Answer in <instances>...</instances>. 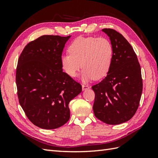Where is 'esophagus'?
<instances>
[{"mask_svg":"<svg viewBox=\"0 0 158 158\" xmlns=\"http://www.w3.org/2000/svg\"><path fill=\"white\" fill-rule=\"evenodd\" d=\"M82 89H83V90H85V89H88L89 88V87L88 86V85H87L82 84Z\"/></svg>","mask_w":158,"mask_h":158,"instance_id":"esophagus-1","label":"esophagus"}]
</instances>
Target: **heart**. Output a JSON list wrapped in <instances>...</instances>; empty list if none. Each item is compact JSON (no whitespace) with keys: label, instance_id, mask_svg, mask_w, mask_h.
Listing matches in <instances>:
<instances>
[{"label":"heart","instance_id":"obj_1","mask_svg":"<svg viewBox=\"0 0 158 158\" xmlns=\"http://www.w3.org/2000/svg\"><path fill=\"white\" fill-rule=\"evenodd\" d=\"M69 52L61 56L60 64L70 77L78 75L81 65L84 81L103 78L111 69L113 47L107 38L79 37L71 43Z\"/></svg>","mask_w":158,"mask_h":158}]
</instances>
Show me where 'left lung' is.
Returning <instances> with one entry per match:
<instances>
[{"label": "left lung", "mask_w": 158, "mask_h": 158, "mask_svg": "<svg viewBox=\"0 0 158 158\" xmlns=\"http://www.w3.org/2000/svg\"><path fill=\"white\" fill-rule=\"evenodd\" d=\"M102 31L113 47L112 64L107 76L92 87L95 92V116L109 125H118L135 115L142 92L141 69L131 44L113 29Z\"/></svg>", "instance_id": "obj_1"}]
</instances>
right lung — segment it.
<instances>
[{
    "label": "right lung",
    "mask_w": 158,
    "mask_h": 158,
    "mask_svg": "<svg viewBox=\"0 0 158 158\" xmlns=\"http://www.w3.org/2000/svg\"><path fill=\"white\" fill-rule=\"evenodd\" d=\"M70 37L42 35L30 42L19 57V103L28 119L41 128L55 129L67 123L69 102L82 92V85L64 73L60 64Z\"/></svg>",
    "instance_id": "right-lung-1"
}]
</instances>
